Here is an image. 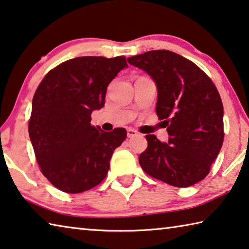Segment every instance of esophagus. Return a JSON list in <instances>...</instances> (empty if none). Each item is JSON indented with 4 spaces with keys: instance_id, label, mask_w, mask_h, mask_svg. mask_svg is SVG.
<instances>
[{
    "instance_id": "esophagus-1",
    "label": "esophagus",
    "mask_w": 249,
    "mask_h": 249,
    "mask_svg": "<svg viewBox=\"0 0 249 249\" xmlns=\"http://www.w3.org/2000/svg\"><path fill=\"white\" fill-rule=\"evenodd\" d=\"M137 135H138V132H137V130H135L134 128H128L127 129V137L128 138L135 137V136H137Z\"/></svg>"
}]
</instances>
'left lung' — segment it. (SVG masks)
Masks as SVG:
<instances>
[{"label":"left lung","instance_id":"left-lung-1","mask_svg":"<svg viewBox=\"0 0 249 249\" xmlns=\"http://www.w3.org/2000/svg\"><path fill=\"white\" fill-rule=\"evenodd\" d=\"M129 64L151 76L158 89L157 115L168 126L169 142L146 135L139 164L148 175L175 187L200 182L223 143V105L212 80L195 63L169 50L132 57Z\"/></svg>","mask_w":249,"mask_h":249}]
</instances>
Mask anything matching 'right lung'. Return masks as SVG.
Masks as SVG:
<instances>
[{"instance_id":"add662e5","label":"right lung","mask_w":249,"mask_h":249,"mask_svg":"<svg viewBox=\"0 0 249 249\" xmlns=\"http://www.w3.org/2000/svg\"><path fill=\"white\" fill-rule=\"evenodd\" d=\"M125 67L124 56L75 57L50 71L36 90L29 137L42 174L60 191L83 193L106 178L113 152L127 133L105 132L90 121Z\"/></svg>"}]
</instances>
